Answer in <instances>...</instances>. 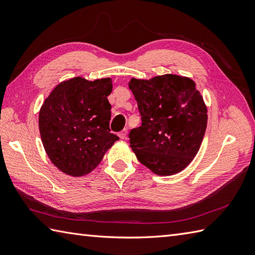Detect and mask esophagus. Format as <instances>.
<instances>
[{
  "mask_svg": "<svg viewBox=\"0 0 255 255\" xmlns=\"http://www.w3.org/2000/svg\"><path fill=\"white\" fill-rule=\"evenodd\" d=\"M127 133H128V130H127V129H124V130H122L121 132L118 133V136H119V138L124 140V139H126V138H127Z\"/></svg>",
  "mask_w": 255,
  "mask_h": 255,
  "instance_id": "esophagus-1",
  "label": "esophagus"
}]
</instances>
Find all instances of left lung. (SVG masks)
Wrapping results in <instances>:
<instances>
[{
    "instance_id": "obj_1",
    "label": "left lung",
    "mask_w": 255,
    "mask_h": 255,
    "mask_svg": "<svg viewBox=\"0 0 255 255\" xmlns=\"http://www.w3.org/2000/svg\"><path fill=\"white\" fill-rule=\"evenodd\" d=\"M141 126L129 132L140 163L154 174L173 175L191 163L207 127V107L194 81L177 74L129 81Z\"/></svg>"
}]
</instances>
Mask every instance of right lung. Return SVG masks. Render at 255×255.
<instances>
[{
	"instance_id": "1",
	"label": "right lung",
	"mask_w": 255,
	"mask_h": 255,
	"mask_svg": "<svg viewBox=\"0 0 255 255\" xmlns=\"http://www.w3.org/2000/svg\"><path fill=\"white\" fill-rule=\"evenodd\" d=\"M111 78L59 83L39 111V131L50 161L74 177L89 174L119 139L111 132Z\"/></svg>"
}]
</instances>
